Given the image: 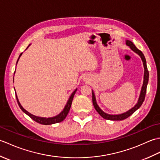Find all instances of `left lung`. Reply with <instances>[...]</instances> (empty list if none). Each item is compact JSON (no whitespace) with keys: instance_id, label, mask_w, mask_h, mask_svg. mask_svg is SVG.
<instances>
[{"instance_id":"8db88e82","label":"left lung","mask_w":160,"mask_h":160,"mask_svg":"<svg viewBox=\"0 0 160 160\" xmlns=\"http://www.w3.org/2000/svg\"><path fill=\"white\" fill-rule=\"evenodd\" d=\"M126 45L130 47V49L133 51L135 53L138 54V55L140 56L142 62H143V65H144V69L143 84H142L140 94V96H139L137 104H135L133 107L131 108V109L127 111V112H124V113H123L118 114V115H111V114H108V113H104V112L102 110L101 108L99 107V106L98 105L96 99V96H95L94 92L92 90V101H93L94 108H96V110L97 111L98 113H99L102 117L104 119H106V120H124V119L128 118L130 115H131L135 111H136L138 108L141 107V105L142 104V103H143V102L144 100L146 92H147V84H148V82L149 73H148V71L147 69V62H146L145 57L141 51L139 50L137 47L135 46L134 44L132 43L131 41H130V40H126Z\"/></svg>"}]
</instances>
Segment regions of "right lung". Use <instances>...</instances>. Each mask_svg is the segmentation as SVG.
<instances>
[{
  "label": "right lung",
  "instance_id": "add662e5",
  "mask_svg": "<svg viewBox=\"0 0 160 160\" xmlns=\"http://www.w3.org/2000/svg\"><path fill=\"white\" fill-rule=\"evenodd\" d=\"M29 46L28 47V48L29 47ZM28 48H27V49H28ZM22 53H21L20 54V56L18 57V60H17V62H16V64H17V63H18L20 57L22 56ZM76 91H77V89H75L73 92L71 93V95L69 98V100H68V101L67 102V104L65 105V107H64V108H63V110L61 111L58 115H56V116H53V117H52V118L38 117V116H36V115H33L32 113H30L29 112H28V111H26L25 108H24L22 107V105L20 104V102L18 100V96H17L16 94V100H17V102H18V104L19 107L20 108V109H21L24 112V113H25V114H27L28 115H29V116L31 118L32 120H33L36 122H38V123H39V124H44V125H50V124L58 123V122H62V121H63L64 120V119H65V118L67 117L68 113H69V111L70 110V108H71V103H72L73 98V96H74L75 93H76Z\"/></svg>",
  "mask_w": 160,
  "mask_h": 160
}]
</instances>
